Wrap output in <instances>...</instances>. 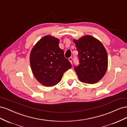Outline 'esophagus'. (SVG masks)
Here are the masks:
<instances>
[{"label": "esophagus", "instance_id": "34e87169", "mask_svg": "<svg viewBox=\"0 0 127 127\" xmlns=\"http://www.w3.org/2000/svg\"><path fill=\"white\" fill-rule=\"evenodd\" d=\"M69 60L70 62L71 63V64H72V58L71 57H70L69 58Z\"/></svg>", "mask_w": 127, "mask_h": 127}]
</instances>
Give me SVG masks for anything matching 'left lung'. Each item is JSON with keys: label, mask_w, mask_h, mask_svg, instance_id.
<instances>
[{"label": "left lung", "mask_w": 127, "mask_h": 127, "mask_svg": "<svg viewBox=\"0 0 127 127\" xmlns=\"http://www.w3.org/2000/svg\"><path fill=\"white\" fill-rule=\"evenodd\" d=\"M79 64L74 69L83 83L94 84L104 76L107 68V55L101 42L91 35L74 40Z\"/></svg>", "instance_id": "obj_1"}]
</instances>
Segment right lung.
Instances as JSON below:
<instances>
[{"label":"right lung","mask_w":127,"mask_h":127,"mask_svg":"<svg viewBox=\"0 0 127 127\" xmlns=\"http://www.w3.org/2000/svg\"><path fill=\"white\" fill-rule=\"evenodd\" d=\"M59 40L50 35L43 36L34 46L30 61L33 74L42 85L55 86L62 79L64 73L71 68L59 47Z\"/></svg>","instance_id":"add662e5"}]
</instances>
